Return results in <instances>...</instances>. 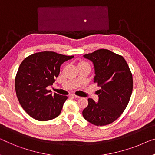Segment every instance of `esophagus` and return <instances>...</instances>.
I'll list each match as a JSON object with an SVG mask.
<instances>
[{"label":"esophagus","instance_id":"esophagus-1","mask_svg":"<svg viewBox=\"0 0 155 155\" xmlns=\"http://www.w3.org/2000/svg\"><path fill=\"white\" fill-rule=\"evenodd\" d=\"M71 97H74V98H75V99H78V98H80V97H79V96L76 95V94H71Z\"/></svg>","mask_w":155,"mask_h":155}]
</instances>
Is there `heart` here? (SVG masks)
<instances>
[{"instance_id": "b5f03b06", "label": "heart", "mask_w": 155, "mask_h": 155, "mask_svg": "<svg viewBox=\"0 0 155 155\" xmlns=\"http://www.w3.org/2000/svg\"><path fill=\"white\" fill-rule=\"evenodd\" d=\"M81 63H85V62H81Z\"/></svg>"}]
</instances>
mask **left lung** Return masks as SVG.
<instances>
[{"label": "left lung", "mask_w": 155, "mask_h": 155, "mask_svg": "<svg viewBox=\"0 0 155 155\" xmlns=\"http://www.w3.org/2000/svg\"><path fill=\"white\" fill-rule=\"evenodd\" d=\"M84 57L93 63L94 83L101 89L97 91L98 101L87 100L83 116L94 125H107L116 120L128 104L133 90L132 74L124 58L108 49L101 48Z\"/></svg>", "instance_id": "obj_1"}]
</instances>
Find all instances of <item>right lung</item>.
<instances>
[{
  "label": "right lung",
  "mask_w": 155,
  "mask_h": 155,
  "mask_svg": "<svg viewBox=\"0 0 155 155\" xmlns=\"http://www.w3.org/2000/svg\"><path fill=\"white\" fill-rule=\"evenodd\" d=\"M72 58L42 51L29 55L21 63L15 78L16 94L21 107L33 118L47 121L61 114L68 97L52 95L47 87L55 82L61 64Z\"/></svg>",
  "instance_id": "obj_1"
}]
</instances>
